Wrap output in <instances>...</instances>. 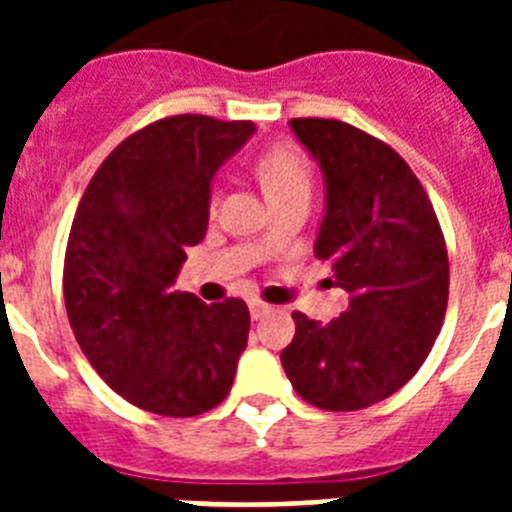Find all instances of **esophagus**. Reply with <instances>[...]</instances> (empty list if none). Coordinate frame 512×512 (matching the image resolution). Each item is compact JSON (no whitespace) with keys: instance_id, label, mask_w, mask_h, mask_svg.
Here are the masks:
<instances>
[{"instance_id":"obj_1","label":"esophagus","mask_w":512,"mask_h":512,"mask_svg":"<svg viewBox=\"0 0 512 512\" xmlns=\"http://www.w3.org/2000/svg\"><path fill=\"white\" fill-rule=\"evenodd\" d=\"M248 310H251V318L253 320H259V318H264V315L271 310V307L266 305V302H261V300H251V302H248Z\"/></svg>"}]
</instances>
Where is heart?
Instances as JSON below:
<instances>
[{
	"label": "heart",
	"instance_id": "b5f03b06",
	"mask_svg": "<svg viewBox=\"0 0 512 512\" xmlns=\"http://www.w3.org/2000/svg\"><path fill=\"white\" fill-rule=\"evenodd\" d=\"M253 171L259 176L266 197L274 205H282L295 197H310L312 192V164L310 158L289 140H277L259 151L253 161ZM217 202V194H212V207ZM266 246L271 243V235L264 238Z\"/></svg>",
	"mask_w": 512,
	"mask_h": 512
}]
</instances>
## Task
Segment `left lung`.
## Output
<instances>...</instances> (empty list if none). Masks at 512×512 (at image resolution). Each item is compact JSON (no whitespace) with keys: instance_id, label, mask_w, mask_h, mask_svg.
Wrapping results in <instances>:
<instances>
[{"instance_id":"1","label":"left lung","mask_w":512,"mask_h":512,"mask_svg":"<svg viewBox=\"0 0 512 512\" xmlns=\"http://www.w3.org/2000/svg\"><path fill=\"white\" fill-rule=\"evenodd\" d=\"M289 125L323 169L328 202L315 259L348 292V310L328 325L292 312L297 330L282 366L315 408L364 410L395 395L431 354L449 305L446 241L395 148L341 120Z\"/></svg>"}]
</instances>
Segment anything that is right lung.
<instances>
[{
    "instance_id": "add662e5",
    "label": "right lung",
    "mask_w": 512,
    "mask_h": 512,
    "mask_svg": "<svg viewBox=\"0 0 512 512\" xmlns=\"http://www.w3.org/2000/svg\"><path fill=\"white\" fill-rule=\"evenodd\" d=\"M251 120L174 115L104 158L76 207L63 300L99 377L140 410L192 418L228 397L248 343L246 302L174 292L187 248L205 238L210 182Z\"/></svg>"
}]
</instances>
